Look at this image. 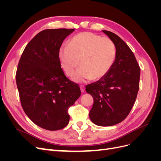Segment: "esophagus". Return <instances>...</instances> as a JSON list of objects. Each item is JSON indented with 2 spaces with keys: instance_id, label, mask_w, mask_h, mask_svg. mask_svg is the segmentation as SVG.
Returning <instances> with one entry per match:
<instances>
[{
  "instance_id": "1",
  "label": "esophagus",
  "mask_w": 161,
  "mask_h": 161,
  "mask_svg": "<svg viewBox=\"0 0 161 161\" xmlns=\"http://www.w3.org/2000/svg\"><path fill=\"white\" fill-rule=\"evenodd\" d=\"M80 91H81V92H85V86H80Z\"/></svg>"
}]
</instances>
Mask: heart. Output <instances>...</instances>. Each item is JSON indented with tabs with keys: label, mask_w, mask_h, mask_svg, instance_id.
Here are the masks:
<instances>
[{
	"label": "heart",
	"mask_w": 161,
	"mask_h": 161,
	"mask_svg": "<svg viewBox=\"0 0 161 161\" xmlns=\"http://www.w3.org/2000/svg\"><path fill=\"white\" fill-rule=\"evenodd\" d=\"M116 56L115 45L110 38L92 32L78 34L58 52L61 68L69 76L80 60L81 66L72 76V80L79 83L105 76L114 66Z\"/></svg>",
	"instance_id": "1"
}]
</instances>
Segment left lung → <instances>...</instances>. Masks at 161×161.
I'll return each mask as SVG.
<instances>
[{
    "label": "left lung",
    "instance_id": "obj_1",
    "mask_svg": "<svg viewBox=\"0 0 161 161\" xmlns=\"http://www.w3.org/2000/svg\"><path fill=\"white\" fill-rule=\"evenodd\" d=\"M115 43L117 56L105 76L86 86L94 103L89 112L91 121L99 126H111L124 120L135 103L139 90L140 69L134 53L117 36L103 30Z\"/></svg>",
    "mask_w": 161,
    "mask_h": 161
}]
</instances>
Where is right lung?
Masks as SVG:
<instances>
[{
    "instance_id": "obj_1",
    "label": "right lung",
    "mask_w": 161,
    "mask_h": 161,
    "mask_svg": "<svg viewBox=\"0 0 161 161\" xmlns=\"http://www.w3.org/2000/svg\"><path fill=\"white\" fill-rule=\"evenodd\" d=\"M74 29L45 30L28 43L19 62L16 82L22 108L33 122L50 131L64 128L69 107L80 96L79 86L62 70L58 52Z\"/></svg>"
}]
</instances>
